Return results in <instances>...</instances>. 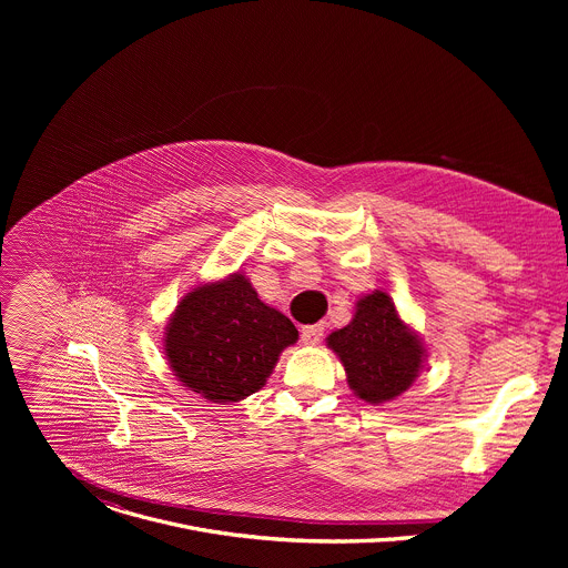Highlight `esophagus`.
I'll use <instances>...</instances> for the list:
<instances>
[{
	"label": "esophagus",
	"instance_id": "34e87169",
	"mask_svg": "<svg viewBox=\"0 0 568 568\" xmlns=\"http://www.w3.org/2000/svg\"><path fill=\"white\" fill-rule=\"evenodd\" d=\"M321 337H323V326H318V323H314V326H303L301 331L303 344H318Z\"/></svg>",
	"mask_w": 568,
	"mask_h": 568
}]
</instances>
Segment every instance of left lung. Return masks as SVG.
<instances>
[{
	"mask_svg": "<svg viewBox=\"0 0 568 568\" xmlns=\"http://www.w3.org/2000/svg\"><path fill=\"white\" fill-rule=\"evenodd\" d=\"M328 348L342 359L355 395L368 404L402 395L425 359L420 337L399 318L382 290L357 301L353 321L328 337Z\"/></svg>",
	"mask_w": 568,
	"mask_h": 568,
	"instance_id": "left-lung-1",
	"label": "left lung"
}]
</instances>
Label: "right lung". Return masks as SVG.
<instances>
[{
	"label": "right lung",
	"instance_id": "obj_1",
	"mask_svg": "<svg viewBox=\"0 0 568 568\" xmlns=\"http://www.w3.org/2000/svg\"><path fill=\"white\" fill-rule=\"evenodd\" d=\"M296 339L294 323L237 272L180 301L164 351L184 386L209 402H237L265 386L283 348Z\"/></svg>",
	"mask_w": 568,
	"mask_h": 568
}]
</instances>
